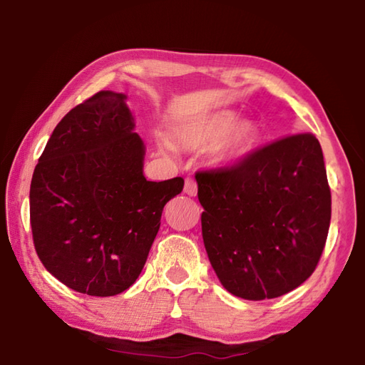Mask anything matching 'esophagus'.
<instances>
[{"label": "esophagus", "instance_id": "1", "mask_svg": "<svg viewBox=\"0 0 365 365\" xmlns=\"http://www.w3.org/2000/svg\"><path fill=\"white\" fill-rule=\"evenodd\" d=\"M183 193L188 195V196H196V193H197V183H196L195 178H187V180H185Z\"/></svg>", "mask_w": 365, "mask_h": 365}]
</instances>
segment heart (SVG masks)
Wrapping results in <instances>:
<instances>
[{
	"label": "heart",
	"mask_w": 365,
	"mask_h": 365,
	"mask_svg": "<svg viewBox=\"0 0 365 365\" xmlns=\"http://www.w3.org/2000/svg\"><path fill=\"white\" fill-rule=\"evenodd\" d=\"M259 130L252 120L237 122V114L232 110H220L206 119L190 122L178 132V141L188 150H202L221 143L215 150L219 163H233L243 158L257 141ZM169 151V146H164Z\"/></svg>",
	"instance_id": "obj_1"
}]
</instances>
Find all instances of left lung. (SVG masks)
I'll use <instances>...</instances> for the list:
<instances>
[{
	"label": "left lung",
	"instance_id": "8db88e82",
	"mask_svg": "<svg viewBox=\"0 0 365 365\" xmlns=\"http://www.w3.org/2000/svg\"><path fill=\"white\" fill-rule=\"evenodd\" d=\"M202 240L227 292L279 298L316 270L331 195L312 133L280 138L228 168L196 172Z\"/></svg>",
	"mask_w": 365,
	"mask_h": 365
}]
</instances>
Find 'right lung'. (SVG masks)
Listing matches in <instances>:
<instances>
[{
	"instance_id": "obj_1",
	"label": "right lung",
	"mask_w": 365,
	"mask_h": 365,
	"mask_svg": "<svg viewBox=\"0 0 365 365\" xmlns=\"http://www.w3.org/2000/svg\"><path fill=\"white\" fill-rule=\"evenodd\" d=\"M127 96L98 91L67 113L30 183V225L40 261L66 287L114 296L141 274L165 202L183 178L148 182L145 145Z\"/></svg>"
}]
</instances>
